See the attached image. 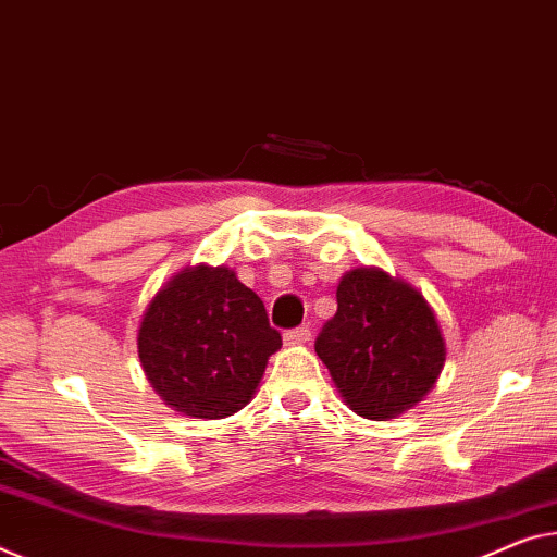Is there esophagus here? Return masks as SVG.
Wrapping results in <instances>:
<instances>
[{
  "label": "esophagus",
  "mask_w": 557,
  "mask_h": 557,
  "mask_svg": "<svg viewBox=\"0 0 557 557\" xmlns=\"http://www.w3.org/2000/svg\"><path fill=\"white\" fill-rule=\"evenodd\" d=\"M284 341L288 346H296V344H308L311 341V331H308L306 326L301 329H290L284 333Z\"/></svg>",
  "instance_id": "34e87169"
}]
</instances>
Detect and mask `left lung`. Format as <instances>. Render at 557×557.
I'll return each instance as SVG.
<instances>
[{"label":"left lung","mask_w":557,"mask_h":557,"mask_svg":"<svg viewBox=\"0 0 557 557\" xmlns=\"http://www.w3.org/2000/svg\"><path fill=\"white\" fill-rule=\"evenodd\" d=\"M338 311L315 338L341 398L368 421H386L423 400L446 363L433 308L406 281L381 269L341 278Z\"/></svg>","instance_id":"obj_1"}]
</instances>
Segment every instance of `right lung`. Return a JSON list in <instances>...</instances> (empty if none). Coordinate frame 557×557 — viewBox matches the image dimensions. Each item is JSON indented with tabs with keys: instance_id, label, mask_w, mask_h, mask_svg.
I'll list each match as a JSON object with an SVG mask.
<instances>
[{
	"instance_id": "obj_1",
	"label": "right lung",
	"mask_w": 557,
	"mask_h": 557,
	"mask_svg": "<svg viewBox=\"0 0 557 557\" xmlns=\"http://www.w3.org/2000/svg\"><path fill=\"white\" fill-rule=\"evenodd\" d=\"M139 361L151 388L178 413L226 418L253 398L281 333L263 301L226 267H189L144 311Z\"/></svg>"
}]
</instances>
